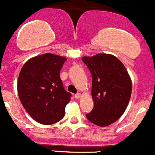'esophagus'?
Here are the masks:
<instances>
[{
  "label": "esophagus",
  "instance_id": "34e87169",
  "mask_svg": "<svg viewBox=\"0 0 155 155\" xmlns=\"http://www.w3.org/2000/svg\"><path fill=\"white\" fill-rule=\"evenodd\" d=\"M81 96H82V95H81L80 93H77L75 95V98H76V99H79V98H81Z\"/></svg>",
  "mask_w": 155,
  "mask_h": 155
}]
</instances>
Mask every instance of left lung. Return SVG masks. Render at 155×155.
Listing matches in <instances>:
<instances>
[{"label": "left lung", "mask_w": 155, "mask_h": 155, "mask_svg": "<svg viewBox=\"0 0 155 155\" xmlns=\"http://www.w3.org/2000/svg\"><path fill=\"white\" fill-rule=\"evenodd\" d=\"M92 77V97L94 107L86 114L92 123L105 127L123 115L129 102L132 83L126 68L112 54L99 53L83 56Z\"/></svg>", "instance_id": "1"}]
</instances>
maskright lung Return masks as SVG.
Listing matches in <instances>:
<instances>
[{
	"label": "right lung",
	"mask_w": 155,
	"mask_h": 155,
	"mask_svg": "<svg viewBox=\"0 0 155 155\" xmlns=\"http://www.w3.org/2000/svg\"><path fill=\"white\" fill-rule=\"evenodd\" d=\"M66 58L44 53L30 58L21 69L17 81L19 98L27 113L42 125H53L65 115L70 101L60 79Z\"/></svg>",
	"instance_id": "1"
}]
</instances>
